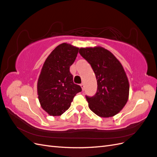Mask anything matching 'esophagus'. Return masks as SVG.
<instances>
[{
  "instance_id": "obj_1",
  "label": "esophagus",
  "mask_w": 157,
  "mask_h": 157,
  "mask_svg": "<svg viewBox=\"0 0 157 157\" xmlns=\"http://www.w3.org/2000/svg\"><path fill=\"white\" fill-rule=\"evenodd\" d=\"M81 87L82 90H84V89H85V84H84V83H81Z\"/></svg>"
}]
</instances>
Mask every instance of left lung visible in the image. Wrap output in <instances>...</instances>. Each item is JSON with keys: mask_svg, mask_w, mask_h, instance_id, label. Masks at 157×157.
Returning a JSON list of instances; mask_svg holds the SVG:
<instances>
[{"mask_svg": "<svg viewBox=\"0 0 157 157\" xmlns=\"http://www.w3.org/2000/svg\"><path fill=\"white\" fill-rule=\"evenodd\" d=\"M79 53L91 65L97 79L95 94L85 96L89 108L99 117L114 116L129 97V81L122 65L113 53L101 47L81 48Z\"/></svg>", "mask_w": 157, "mask_h": 157, "instance_id": "obj_1", "label": "left lung"}]
</instances>
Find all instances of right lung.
<instances>
[{"instance_id": "right-lung-1", "label": "right lung", "mask_w": 157, "mask_h": 157, "mask_svg": "<svg viewBox=\"0 0 157 157\" xmlns=\"http://www.w3.org/2000/svg\"><path fill=\"white\" fill-rule=\"evenodd\" d=\"M78 48L67 43L57 46L44 62L38 80V100L43 109L52 116H59L68 109L76 94L82 91L75 84L70 66Z\"/></svg>"}]
</instances>
